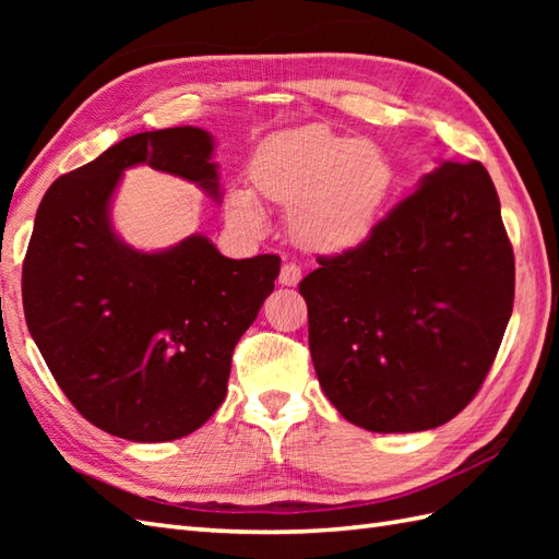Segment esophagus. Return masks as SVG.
Returning <instances> with one entry per match:
<instances>
[{"label":"esophagus","instance_id":"esophagus-1","mask_svg":"<svg viewBox=\"0 0 559 559\" xmlns=\"http://www.w3.org/2000/svg\"><path fill=\"white\" fill-rule=\"evenodd\" d=\"M302 278V269L298 264H283L281 269V276H278V283L281 286H298Z\"/></svg>","mask_w":559,"mask_h":559}]
</instances>
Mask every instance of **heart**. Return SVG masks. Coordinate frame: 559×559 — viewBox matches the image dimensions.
Segmentation results:
<instances>
[{
  "label": "heart",
  "mask_w": 559,
  "mask_h": 559,
  "mask_svg": "<svg viewBox=\"0 0 559 559\" xmlns=\"http://www.w3.org/2000/svg\"><path fill=\"white\" fill-rule=\"evenodd\" d=\"M249 182L259 199L290 211L295 245L334 257L374 235L394 192L396 170L377 141L350 139L329 124H305L259 146ZM225 209L242 228H264V216L247 189H233Z\"/></svg>",
  "instance_id": "heart-1"
}]
</instances>
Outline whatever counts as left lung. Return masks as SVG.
<instances>
[{"instance_id": "obj_1", "label": "left lung", "mask_w": 559, "mask_h": 559, "mask_svg": "<svg viewBox=\"0 0 559 559\" xmlns=\"http://www.w3.org/2000/svg\"><path fill=\"white\" fill-rule=\"evenodd\" d=\"M300 293L326 399L370 432L449 423L478 394L514 307V252L478 160H444L365 245Z\"/></svg>"}]
</instances>
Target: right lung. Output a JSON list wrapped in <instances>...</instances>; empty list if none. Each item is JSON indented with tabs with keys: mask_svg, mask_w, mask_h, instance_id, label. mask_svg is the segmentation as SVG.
Segmentation results:
<instances>
[{
	"mask_svg": "<svg viewBox=\"0 0 559 559\" xmlns=\"http://www.w3.org/2000/svg\"><path fill=\"white\" fill-rule=\"evenodd\" d=\"M213 136L170 127L122 139L47 189L23 259V312L74 408L129 442L199 430L225 399L237 341L281 271L276 254L223 257L189 235L139 252L112 230L110 204L134 165L221 199Z\"/></svg>",
	"mask_w": 559,
	"mask_h": 559,
	"instance_id": "1",
	"label": "right lung"
}]
</instances>
